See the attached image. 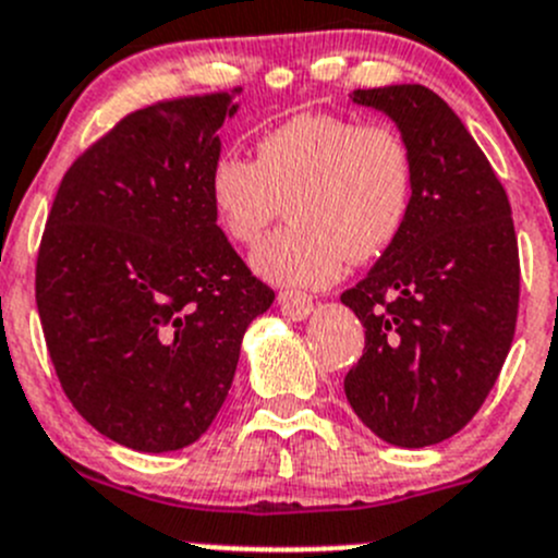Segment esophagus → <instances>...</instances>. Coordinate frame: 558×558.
<instances>
[{
	"label": "esophagus",
	"mask_w": 558,
	"mask_h": 558,
	"mask_svg": "<svg viewBox=\"0 0 558 558\" xmlns=\"http://www.w3.org/2000/svg\"><path fill=\"white\" fill-rule=\"evenodd\" d=\"M278 305H280V311H283V316L294 318V322H302V318H307L313 313L311 296L302 294V291H294V289L280 291Z\"/></svg>",
	"instance_id": "34e87169"
}]
</instances>
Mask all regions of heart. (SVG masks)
<instances>
[{"label":"heart","mask_w":558,"mask_h":558,"mask_svg":"<svg viewBox=\"0 0 558 558\" xmlns=\"http://www.w3.org/2000/svg\"><path fill=\"white\" fill-rule=\"evenodd\" d=\"M416 166L405 135L384 122L305 111L264 130L256 158L223 153L207 174L215 223L256 245L289 207V223L256 247L258 278L291 289L335 283L345 262H371L403 234Z\"/></svg>","instance_id":"1"}]
</instances>
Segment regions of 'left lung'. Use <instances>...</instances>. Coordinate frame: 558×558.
Segmentation results:
<instances>
[{"label":"left lung","instance_id":"1","mask_svg":"<svg viewBox=\"0 0 558 558\" xmlns=\"http://www.w3.org/2000/svg\"><path fill=\"white\" fill-rule=\"evenodd\" d=\"M384 111L416 166L409 223L340 302L365 327L345 373L362 423L395 447H430L480 411L512 345L521 264L499 177L458 113L423 84L354 89Z\"/></svg>","mask_w":558,"mask_h":558}]
</instances>
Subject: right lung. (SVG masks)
I'll list each match as a JSON object with an SVG mask.
<instances>
[{
    "instance_id": "add662e5",
    "label": "right lung",
    "mask_w": 558,
    "mask_h": 558,
    "mask_svg": "<svg viewBox=\"0 0 558 558\" xmlns=\"http://www.w3.org/2000/svg\"><path fill=\"white\" fill-rule=\"evenodd\" d=\"M234 92L133 111L62 177L35 296L53 371L95 430L138 452L193 445L275 291L215 223L207 174Z\"/></svg>"
}]
</instances>
